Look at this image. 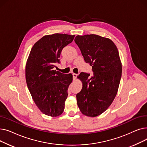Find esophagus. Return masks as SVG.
<instances>
[{"mask_svg":"<svg viewBox=\"0 0 147 147\" xmlns=\"http://www.w3.org/2000/svg\"><path fill=\"white\" fill-rule=\"evenodd\" d=\"M77 76H78V74H75V73H73V80H76V78H77Z\"/></svg>","mask_w":147,"mask_h":147,"instance_id":"1","label":"esophagus"}]
</instances>
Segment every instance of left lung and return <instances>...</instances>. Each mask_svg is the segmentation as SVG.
<instances>
[{
  "instance_id": "8db88e82",
  "label": "left lung",
  "mask_w": 147,
  "mask_h": 147,
  "mask_svg": "<svg viewBox=\"0 0 147 147\" xmlns=\"http://www.w3.org/2000/svg\"><path fill=\"white\" fill-rule=\"evenodd\" d=\"M74 41L94 72L92 76L86 73L78 76L83 87L76 95L77 103L83 114L96 117L107 110L117 95L122 72L119 53L111 39L98 35H78Z\"/></svg>"
}]
</instances>
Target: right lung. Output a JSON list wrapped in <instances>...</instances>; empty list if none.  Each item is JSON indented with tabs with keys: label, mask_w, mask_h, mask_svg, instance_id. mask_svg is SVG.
<instances>
[{
	"label": "right lung",
	"mask_w": 147,
	"mask_h": 147,
	"mask_svg": "<svg viewBox=\"0 0 147 147\" xmlns=\"http://www.w3.org/2000/svg\"><path fill=\"white\" fill-rule=\"evenodd\" d=\"M74 35H46L32 47L26 65L27 87L36 106L45 115L57 117L63 113L72 74L54 70L61 52Z\"/></svg>",
	"instance_id": "add662e5"
}]
</instances>
